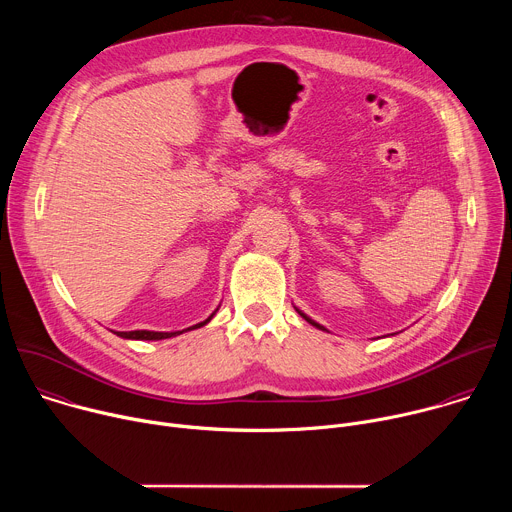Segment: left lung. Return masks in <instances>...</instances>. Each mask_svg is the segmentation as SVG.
I'll list each match as a JSON object with an SVG mask.
<instances>
[{
    "label": "left lung",
    "instance_id": "left-lung-1",
    "mask_svg": "<svg viewBox=\"0 0 512 512\" xmlns=\"http://www.w3.org/2000/svg\"><path fill=\"white\" fill-rule=\"evenodd\" d=\"M296 310H298V308H296ZM298 314H300V316H302V318H304V320H306V322H310V324H312V326H316V328H320V330H326V328H324V326H320V324H318V322H314V320H312V318H308V316H306V314H304V312H300V310H298Z\"/></svg>",
    "mask_w": 512,
    "mask_h": 512
}]
</instances>
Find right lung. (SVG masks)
Instances as JSON below:
<instances>
[{"label": "right lung", "mask_w": 512, "mask_h": 512, "mask_svg": "<svg viewBox=\"0 0 512 512\" xmlns=\"http://www.w3.org/2000/svg\"><path fill=\"white\" fill-rule=\"evenodd\" d=\"M214 316V314H212ZM212 316L208 318V320H204V322H200V324H196V326H190V328H186V330H192V328H200V326H204L206 322H210L212 320ZM184 332V330H182ZM182 332H152V330H133V332H117V336H121V338H131V340H164V338H172V336H176V334H182Z\"/></svg>", "instance_id": "obj_1"}]
</instances>
